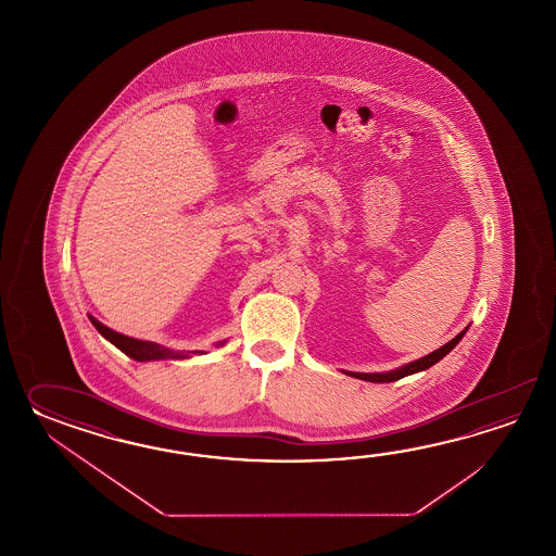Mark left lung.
Returning a JSON list of instances; mask_svg holds the SVG:
<instances>
[{
	"label": "left lung",
	"instance_id": "obj_1",
	"mask_svg": "<svg viewBox=\"0 0 556 556\" xmlns=\"http://www.w3.org/2000/svg\"><path fill=\"white\" fill-rule=\"evenodd\" d=\"M467 330H469V328H465L462 333H457L451 342L441 345L435 352H431V354L421 357V359H415L412 364H405V366L391 369V371H386V374H357V371H350V376H352V378L364 379V381H371V383H388V381H397V379L405 378V376L424 371L427 367L435 366L439 359H443L445 355L450 354L451 350H453L457 343L462 342V338Z\"/></svg>",
	"mask_w": 556,
	"mask_h": 556
}]
</instances>
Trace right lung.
<instances>
[{"label":"right lung","instance_id":"1","mask_svg":"<svg viewBox=\"0 0 556 556\" xmlns=\"http://www.w3.org/2000/svg\"><path fill=\"white\" fill-rule=\"evenodd\" d=\"M91 324H93L97 331L113 343L115 348H118L123 354L129 355L137 362H151V359H185L190 354H204V352H173L168 348H163L159 343L144 342V340H137V338H129V336H123L118 331L106 328L105 324H101L99 319H94L93 316H89ZM216 345H225V342H218Z\"/></svg>","mask_w":556,"mask_h":556}]
</instances>
